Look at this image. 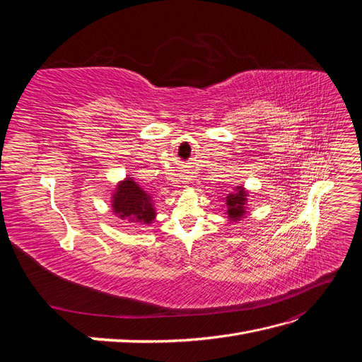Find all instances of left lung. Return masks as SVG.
<instances>
[{"label": "left lung", "instance_id": "left-lung-1", "mask_svg": "<svg viewBox=\"0 0 362 362\" xmlns=\"http://www.w3.org/2000/svg\"><path fill=\"white\" fill-rule=\"evenodd\" d=\"M247 190L243 185H237L234 192L226 194L225 198V214L231 222H238L246 216L247 210Z\"/></svg>", "mask_w": 362, "mask_h": 362}]
</instances>
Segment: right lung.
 Returning a JSON list of instances; mask_svg holds the SVG:
<instances>
[{"instance_id": "1", "label": "right lung", "mask_w": 362, "mask_h": 362, "mask_svg": "<svg viewBox=\"0 0 362 362\" xmlns=\"http://www.w3.org/2000/svg\"><path fill=\"white\" fill-rule=\"evenodd\" d=\"M110 202L113 213L131 223L151 225L157 217L154 198L141 189L129 175L116 184Z\"/></svg>"}]
</instances>
